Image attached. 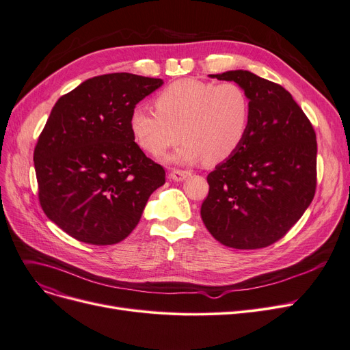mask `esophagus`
<instances>
[{"label":"esophagus","mask_w":350,"mask_h":350,"mask_svg":"<svg viewBox=\"0 0 350 350\" xmlns=\"http://www.w3.org/2000/svg\"><path fill=\"white\" fill-rule=\"evenodd\" d=\"M190 176H191V173L189 170H178V169L172 170V173L169 174V177L172 180H174V181H183V180H186Z\"/></svg>","instance_id":"1"}]
</instances>
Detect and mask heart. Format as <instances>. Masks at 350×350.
Here are the masks:
<instances>
[{
	"mask_svg": "<svg viewBox=\"0 0 350 350\" xmlns=\"http://www.w3.org/2000/svg\"><path fill=\"white\" fill-rule=\"evenodd\" d=\"M154 105L156 110L135 105L129 120L134 143L150 156L163 154L183 139L185 144L170 160L204 159L215 164L232 157L249 133L250 100L233 81L177 80L160 91Z\"/></svg>",
	"mask_w": 350,
	"mask_h": 350,
	"instance_id": "heart-1",
	"label": "heart"
}]
</instances>
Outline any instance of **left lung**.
Masks as SVG:
<instances>
[{"label":"left lung","mask_w":350,"mask_h":350,"mask_svg":"<svg viewBox=\"0 0 350 350\" xmlns=\"http://www.w3.org/2000/svg\"><path fill=\"white\" fill-rule=\"evenodd\" d=\"M210 77L245 88L252 116L240 148L207 176L203 223L227 247H267L292 229L314 197V129L280 84L246 70Z\"/></svg>","instance_id":"8db88e82"}]
</instances>
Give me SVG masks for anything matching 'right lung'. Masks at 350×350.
<instances>
[{
	"label": "right lung",
	"mask_w": 350,
	"mask_h": 350,
	"mask_svg": "<svg viewBox=\"0 0 350 350\" xmlns=\"http://www.w3.org/2000/svg\"><path fill=\"white\" fill-rule=\"evenodd\" d=\"M163 84L130 72L97 75L59 97L36 150L38 200L47 217L88 245H116L139 224L165 183L163 165L134 143L135 104Z\"/></svg>",
	"instance_id": "obj_1"
}]
</instances>
